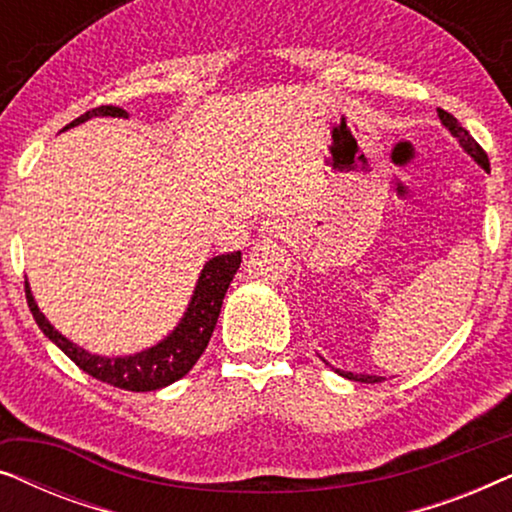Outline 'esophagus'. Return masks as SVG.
Returning a JSON list of instances; mask_svg holds the SVG:
<instances>
[{
  "mask_svg": "<svg viewBox=\"0 0 512 512\" xmlns=\"http://www.w3.org/2000/svg\"><path fill=\"white\" fill-rule=\"evenodd\" d=\"M258 230H261L263 237H275V240H279V237L289 235V223H284V219H275V216H272V219H265Z\"/></svg>",
  "mask_w": 512,
  "mask_h": 512,
  "instance_id": "34e87169",
  "label": "esophagus"
}]
</instances>
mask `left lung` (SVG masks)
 Listing matches in <instances>:
<instances>
[{
  "mask_svg": "<svg viewBox=\"0 0 512 512\" xmlns=\"http://www.w3.org/2000/svg\"><path fill=\"white\" fill-rule=\"evenodd\" d=\"M438 118H440V123L445 125V130L450 132V135L457 139L459 142V146L461 149H464L468 156H471L475 163H478L482 170L485 172H489V160H487V153L480 149V144L475 142V139L468 135V130H464L461 128V123L457 121V118H454L452 114H447V111H443V109H438ZM335 373L338 375H342V377H347V380H354V382H366V384H373V382H382V377L380 375H354V373H349V370H340V368H335Z\"/></svg>",
  "mask_w": 512,
  "mask_h": 512,
  "instance_id": "1",
  "label": "left lung"
}]
</instances>
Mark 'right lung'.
I'll use <instances>...</instances> for the list:
<instances>
[{"instance_id":"obj_1","label":"right lung","mask_w":512,"mask_h":512,"mask_svg":"<svg viewBox=\"0 0 512 512\" xmlns=\"http://www.w3.org/2000/svg\"><path fill=\"white\" fill-rule=\"evenodd\" d=\"M97 116H111V118H128L130 114L121 107H97L93 111L76 118L62 128V132L90 121ZM242 263V254H223L214 256L202 265L198 282H195L193 296L188 300V307L184 317L179 319V324L165 335L163 340H158L153 347H146L142 352L125 354V356H102L93 354L88 349H83L65 338L51 321L44 317V312L39 310L37 300H34L30 291V282H25L27 293V305H30L32 317L37 321V326L44 331V335L53 345H58L83 373L93 375L95 380L107 382L111 387L128 389V391H156L163 389L167 384L177 382L184 377L188 370L195 366V361L200 359L212 338L216 321H219L223 298L230 282H233L237 268Z\"/></svg>"}]
</instances>
